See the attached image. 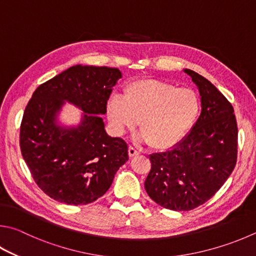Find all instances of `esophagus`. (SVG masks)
I'll return each mask as SVG.
<instances>
[{
    "label": "esophagus",
    "instance_id": "esophagus-1",
    "mask_svg": "<svg viewBox=\"0 0 256 256\" xmlns=\"http://www.w3.org/2000/svg\"><path fill=\"white\" fill-rule=\"evenodd\" d=\"M138 154V151L136 150L133 146H130L128 148V156L130 158H133V156H136Z\"/></svg>",
    "mask_w": 256,
    "mask_h": 256
}]
</instances>
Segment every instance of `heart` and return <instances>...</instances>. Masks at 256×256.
Instances as JSON below:
<instances>
[{
  "label": "heart",
  "instance_id": "1",
  "mask_svg": "<svg viewBox=\"0 0 256 256\" xmlns=\"http://www.w3.org/2000/svg\"><path fill=\"white\" fill-rule=\"evenodd\" d=\"M105 108L116 134H123L140 122L141 140L164 151L178 146L192 131L200 113V100L190 88L138 80L125 86L124 97L110 96Z\"/></svg>",
  "mask_w": 256,
  "mask_h": 256
}]
</instances>
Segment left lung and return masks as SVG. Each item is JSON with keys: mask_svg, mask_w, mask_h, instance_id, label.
Returning a JSON list of instances; mask_svg holds the SVG:
<instances>
[{"mask_svg": "<svg viewBox=\"0 0 256 256\" xmlns=\"http://www.w3.org/2000/svg\"><path fill=\"white\" fill-rule=\"evenodd\" d=\"M184 72L198 88L202 113L178 146L150 156L144 182L153 202L176 212L192 210L210 199L234 170L238 154L233 106L205 77Z\"/></svg>", "mask_w": 256, "mask_h": 256, "instance_id": "left-lung-1", "label": "left lung"}]
</instances>
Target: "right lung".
<instances>
[{
	"label": "right lung",
	"instance_id": "add662e5",
	"mask_svg": "<svg viewBox=\"0 0 256 256\" xmlns=\"http://www.w3.org/2000/svg\"><path fill=\"white\" fill-rule=\"evenodd\" d=\"M120 78L118 68L76 64L40 85L28 103L21 153L36 184L54 200L74 206L95 202L128 160V144L110 136L100 118ZM66 102L82 110L78 124L60 120Z\"/></svg>",
	"mask_w": 256,
	"mask_h": 256
}]
</instances>
